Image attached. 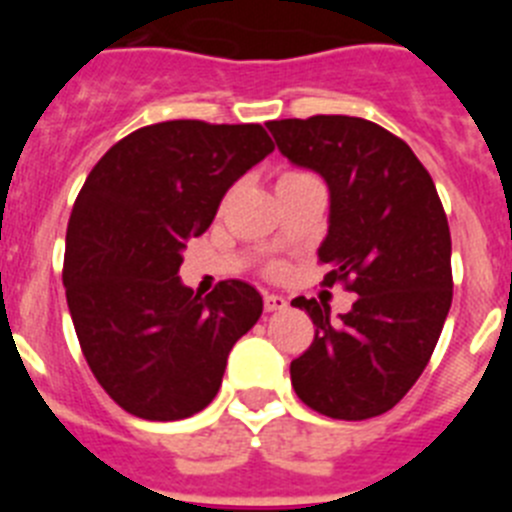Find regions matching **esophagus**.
<instances>
[{
  "instance_id": "obj_1",
  "label": "esophagus",
  "mask_w": 512,
  "mask_h": 512,
  "mask_svg": "<svg viewBox=\"0 0 512 512\" xmlns=\"http://www.w3.org/2000/svg\"><path fill=\"white\" fill-rule=\"evenodd\" d=\"M287 297L282 295H264V310L266 312H277V310H287Z\"/></svg>"
}]
</instances>
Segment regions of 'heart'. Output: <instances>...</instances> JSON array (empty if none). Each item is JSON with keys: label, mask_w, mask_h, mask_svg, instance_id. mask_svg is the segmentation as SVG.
I'll return each instance as SVG.
<instances>
[{"label": "heart", "mask_w": 512, "mask_h": 512, "mask_svg": "<svg viewBox=\"0 0 512 512\" xmlns=\"http://www.w3.org/2000/svg\"><path fill=\"white\" fill-rule=\"evenodd\" d=\"M292 176H302L300 171H284L282 176H279V182H282V179H292Z\"/></svg>", "instance_id": "heart-1"}]
</instances>
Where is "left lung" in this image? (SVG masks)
<instances>
[{
	"mask_svg": "<svg viewBox=\"0 0 512 512\" xmlns=\"http://www.w3.org/2000/svg\"><path fill=\"white\" fill-rule=\"evenodd\" d=\"M295 166L330 189L328 235L318 248L323 284L343 282L354 307L297 297L315 341L292 361V387L307 408L336 420L392 410L418 382L451 307V233L436 184L405 140L348 115L266 122Z\"/></svg>",
	"mask_w": 512,
	"mask_h": 512,
	"instance_id": "8db88e82",
	"label": "left lung"
}]
</instances>
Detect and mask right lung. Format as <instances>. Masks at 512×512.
<instances>
[{
  "label": "right lung",
  "instance_id": "right-lung-1",
  "mask_svg": "<svg viewBox=\"0 0 512 512\" xmlns=\"http://www.w3.org/2000/svg\"><path fill=\"white\" fill-rule=\"evenodd\" d=\"M271 151L261 125L169 120L117 140L89 171L66 230L63 287L89 369L135 418L205 410L230 348L261 318L251 284L228 279L200 297L179 266L225 192Z\"/></svg>",
  "mask_w": 512,
  "mask_h": 512
}]
</instances>
